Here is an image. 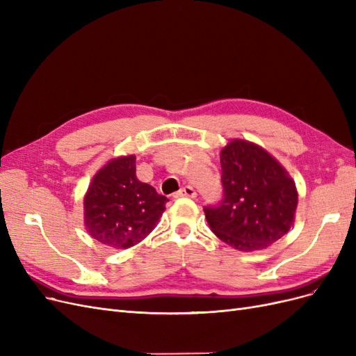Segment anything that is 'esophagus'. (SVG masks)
<instances>
[{"instance_id": "34e87169", "label": "esophagus", "mask_w": 356, "mask_h": 356, "mask_svg": "<svg viewBox=\"0 0 356 356\" xmlns=\"http://www.w3.org/2000/svg\"><path fill=\"white\" fill-rule=\"evenodd\" d=\"M177 196H179V197H191V199H195V197L197 196V193H196V190L193 188L191 186H186V187H182V188L177 193Z\"/></svg>"}]
</instances>
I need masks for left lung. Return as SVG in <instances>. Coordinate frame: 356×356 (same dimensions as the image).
Segmentation results:
<instances>
[{"label":"left lung","instance_id":"obj_1","mask_svg":"<svg viewBox=\"0 0 356 356\" xmlns=\"http://www.w3.org/2000/svg\"><path fill=\"white\" fill-rule=\"evenodd\" d=\"M224 199L203 208L211 230L234 250H266L293 227L298 193L288 170L263 147L234 138L220 154Z\"/></svg>","mask_w":356,"mask_h":356}]
</instances>
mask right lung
Segmentation results:
<instances>
[{
	"mask_svg": "<svg viewBox=\"0 0 356 356\" xmlns=\"http://www.w3.org/2000/svg\"><path fill=\"white\" fill-rule=\"evenodd\" d=\"M166 202L136 178L134 154L114 157L93 175L84 195L86 230L102 245L127 250L153 232Z\"/></svg>",
	"mask_w": 356,
	"mask_h": 356,
	"instance_id": "right-lung-1",
	"label": "right lung"
}]
</instances>
